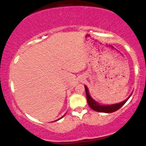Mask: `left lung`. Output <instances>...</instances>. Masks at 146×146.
I'll return each mask as SVG.
<instances>
[{
  "mask_svg": "<svg viewBox=\"0 0 146 146\" xmlns=\"http://www.w3.org/2000/svg\"><path fill=\"white\" fill-rule=\"evenodd\" d=\"M85 89L86 92V95H87V102L89 106L91 107L92 109L94 110V111L98 112H104V113H110V112H113L116 111L117 110H118L119 108H120L124 104L126 103L127 100L129 99V98L130 97L132 93H131L130 96L126 98V100L124 101L119 102V103L113 104H107V105H102L100 104L94 100L93 98L91 97L90 95L89 90L86 85H85Z\"/></svg>",
  "mask_w": 146,
  "mask_h": 146,
  "instance_id": "1",
  "label": "left lung"
}]
</instances>
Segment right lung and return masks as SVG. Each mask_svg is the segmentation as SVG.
Instances as JSON below:
<instances>
[{"instance_id": "right-lung-1", "label": "right lung", "mask_w": 146, "mask_h": 146, "mask_svg": "<svg viewBox=\"0 0 146 146\" xmlns=\"http://www.w3.org/2000/svg\"><path fill=\"white\" fill-rule=\"evenodd\" d=\"M65 115H64V116H65ZM63 116H62V117H61V118H59V119H58V120H55V121H57V120H60V119H61V118H63Z\"/></svg>"}]
</instances>
